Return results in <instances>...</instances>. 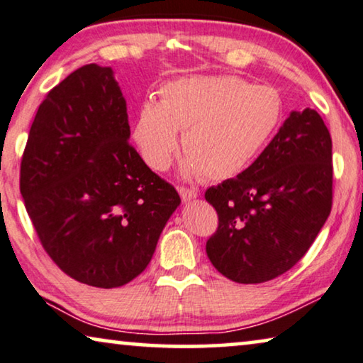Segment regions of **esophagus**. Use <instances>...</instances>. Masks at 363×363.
I'll return each mask as SVG.
<instances>
[{
	"label": "esophagus",
	"instance_id": "34e87169",
	"mask_svg": "<svg viewBox=\"0 0 363 363\" xmlns=\"http://www.w3.org/2000/svg\"><path fill=\"white\" fill-rule=\"evenodd\" d=\"M179 196L182 199V202H191V200L199 197V192L194 191V189H186V187H179Z\"/></svg>",
	"mask_w": 363,
	"mask_h": 363
}]
</instances>
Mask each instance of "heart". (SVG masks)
Listing matches in <instances>:
<instances>
[{
	"label": "heart",
	"instance_id": "heart-1",
	"mask_svg": "<svg viewBox=\"0 0 363 363\" xmlns=\"http://www.w3.org/2000/svg\"><path fill=\"white\" fill-rule=\"evenodd\" d=\"M160 102L140 104L132 125L138 153L153 171H166L179 150L187 179H230L250 166L277 130L282 99L267 86L231 74L189 77L163 84Z\"/></svg>",
	"mask_w": 363,
	"mask_h": 363
}]
</instances>
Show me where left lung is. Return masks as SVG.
I'll use <instances>...</instances> for the list:
<instances>
[{
  "label": "left lung",
  "instance_id": "left-lung-1",
  "mask_svg": "<svg viewBox=\"0 0 363 363\" xmlns=\"http://www.w3.org/2000/svg\"><path fill=\"white\" fill-rule=\"evenodd\" d=\"M333 142L315 109L291 111L254 163L210 187L218 213L207 241L213 267L238 284H262L295 266L333 205Z\"/></svg>",
  "mask_w": 363,
  "mask_h": 363
}]
</instances>
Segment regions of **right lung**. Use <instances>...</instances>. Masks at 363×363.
<instances>
[{
	"label": "right lung",
	"instance_id": "right-lung-1",
	"mask_svg": "<svg viewBox=\"0 0 363 363\" xmlns=\"http://www.w3.org/2000/svg\"><path fill=\"white\" fill-rule=\"evenodd\" d=\"M128 140L113 69L91 63L47 94L21 163V196L43 250L69 277L99 289L147 269L181 203Z\"/></svg>",
	"mask_w": 363,
	"mask_h": 363
}]
</instances>
